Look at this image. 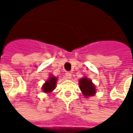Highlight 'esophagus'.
<instances>
[{
	"label": "esophagus",
	"instance_id": "obj_1",
	"mask_svg": "<svg viewBox=\"0 0 133 133\" xmlns=\"http://www.w3.org/2000/svg\"><path fill=\"white\" fill-rule=\"evenodd\" d=\"M65 78H68V79H70V78H71V72H69V71H67L66 73H65Z\"/></svg>",
	"mask_w": 133,
	"mask_h": 133
}]
</instances>
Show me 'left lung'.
<instances>
[{"label": "left lung", "mask_w": 133, "mask_h": 133, "mask_svg": "<svg viewBox=\"0 0 133 133\" xmlns=\"http://www.w3.org/2000/svg\"><path fill=\"white\" fill-rule=\"evenodd\" d=\"M80 89L82 92V94L86 96H92L95 93V87L92 81L87 78H83L79 81Z\"/></svg>", "instance_id": "left-lung-1"}]
</instances>
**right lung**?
<instances>
[{
  "mask_svg": "<svg viewBox=\"0 0 133 133\" xmlns=\"http://www.w3.org/2000/svg\"><path fill=\"white\" fill-rule=\"evenodd\" d=\"M56 82H57V78L55 77H50L49 79L43 85V91L44 92L49 93L52 92L56 85Z\"/></svg>",
  "mask_w": 133,
  "mask_h": 133,
  "instance_id": "1",
  "label": "right lung"
}]
</instances>
